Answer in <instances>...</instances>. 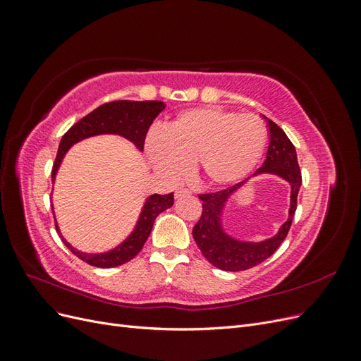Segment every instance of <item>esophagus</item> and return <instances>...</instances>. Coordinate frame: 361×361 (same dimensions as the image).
<instances>
[{"label": "esophagus", "instance_id": "obj_1", "mask_svg": "<svg viewBox=\"0 0 361 361\" xmlns=\"http://www.w3.org/2000/svg\"><path fill=\"white\" fill-rule=\"evenodd\" d=\"M191 192L188 190H178L176 192H174V199L179 200V199H183V197H190Z\"/></svg>", "mask_w": 361, "mask_h": 361}]
</instances>
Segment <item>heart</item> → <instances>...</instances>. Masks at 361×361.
I'll return each instance as SVG.
<instances>
[{"instance_id": "obj_1", "label": "heart", "mask_w": 361, "mask_h": 361, "mask_svg": "<svg viewBox=\"0 0 361 361\" xmlns=\"http://www.w3.org/2000/svg\"><path fill=\"white\" fill-rule=\"evenodd\" d=\"M267 138V128L257 116L202 106L179 113L167 130H150L145 150L152 167L169 179H180L190 164L197 162L207 183L228 187L256 169Z\"/></svg>"}]
</instances>
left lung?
I'll return each instance as SVG.
<instances>
[{"instance_id":"1","label":"left lung","mask_w":361,"mask_h":361,"mask_svg":"<svg viewBox=\"0 0 361 361\" xmlns=\"http://www.w3.org/2000/svg\"><path fill=\"white\" fill-rule=\"evenodd\" d=\"M269 129V147L267 159L255 174H274V176L288 182L290 188V204L288 220L283 223L279 232L264 241H243L228 235L223 226V214L226 204L236 194L244 183H236L235 187L218 192L199 195L203 202L200 220L192 228L194 241L200 248L203 256L209 264L223 271H245L267 260L285 241L290 228L295 211H297V197L301 188V171L298 167L297 152L293 145L280 126L264 116Z\"/></svg>"}]
</instances>
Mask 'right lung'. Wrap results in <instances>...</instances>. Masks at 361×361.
I'll use <instances>...</instances> for the list:
<instances>
[{
  "mask_svg": "<svg viewBox=\"0 0 361 361\" xmlns=\"http://www.w3.org/2000/svg\"><path fill=\"white\" fill-rule=\"evenodd\" d=\"M164 108H166V104L161 101H114L97 106L96 110L82 117L80 122H76L68 133L63 135L59 146L57 158L52 167V182L56 180L57 171L61 166L64 155L68 154V150L73 145L80 143V141L85 138L104 134L120 135L129 140L130 143H134L138 150H143L147 129ZM173 202V192L166 195H149L143 204V209L140 212L134 231L128 235L125 241H122L111 250L104 251V253H85V251L76 250L63 238L57 221L56 227L64 245H66L76 257H80L92 267L114 268L126 264V262L134 259L140 253L145 243L147 241L157 216L161 212L169 209V207H171ZM54 220H56V216H54Z\"/></svg>",
  "mask_w": 361,
  "mask_h": 361,
  "instance_id": "add662e5",
  "label": "right lung"
}]
</instances>
